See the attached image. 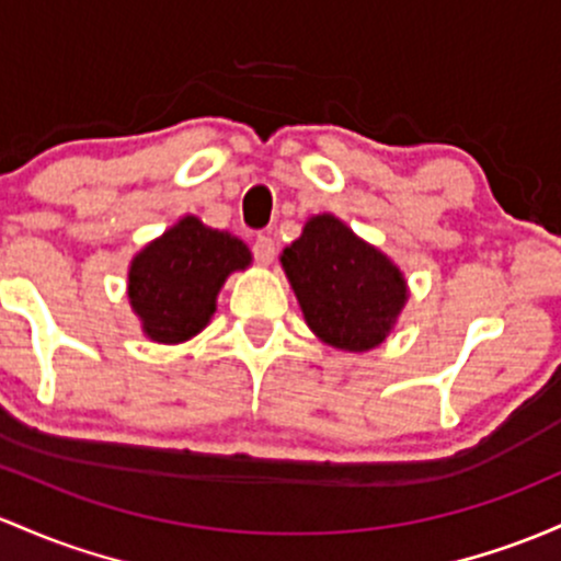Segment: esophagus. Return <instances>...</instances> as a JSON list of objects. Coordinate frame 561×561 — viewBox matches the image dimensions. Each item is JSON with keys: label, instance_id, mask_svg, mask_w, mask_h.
<instances>
[{"label": "esophagus", "instance_id": "34e87169", "mask_svg": "<svg viewBox=\"0 0 561 561\" xmlns=\"http://www.w3.org/2000/svg\"><path fill=\"white\" fill-rule=\"evenodd\" d=\"M252 252H255L257 263L268 266V263L274 261V255H276V242L268 237V233H257L255 242H252Z\"/></svg>", "mask_w": 561, "mask_h": 561}]
</instances>
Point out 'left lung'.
<instances>
[{
  "instance_id": "left-lung-1",
  "label": "left lung",
  "mask_w": 561,
  "mask_h": 561,
  "mask_svg": "<svg viewBox=\"0 0 561 561\" xmlns=\"http://www.w3.org/2000/svg\"><path fill=\"white\" fill-rule=\"evenodd\" d=\"M279 261L306 324L328 346H380L408 304V282L397 263L330 213L309 218Z\"/></svg>"
}]
</instances>
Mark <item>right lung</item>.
<instances>
[{"instance_id": "right-lung-1", "label": "right lung", "mask_w": 561, "mask_h": 561, "mask_svg": "<svg viewBox=\"0 0 561 561\" xmlns=\"http://www.w3.org/2000/svg\"><path fill=\"white\" fill-rule=\"evenodd\" d=\"M242 239L196 215L178 220L133 257L127 295L140 328L157 343H183L205 330L226 276L250 266Z\"/></svg>"}]
</instances>
